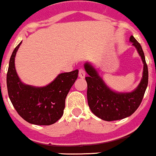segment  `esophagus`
Returning <instances> with one entry per match:
<instances>
[{"label": "esophagus", "mask_w": 156, "mask_h": 156, "mask_svg": "<svg viewBox=\"0 0 156 156\" xmlns=\"http://www.w3.org/2000/svg\"><path fill=\"white\" fill-rule=\"evenodd\" d=\"M79 76L80 78H84L86 76V71L83 68H80L79 70Z\"/></svg>", "instance_id": "obj_1"}]
</instances>
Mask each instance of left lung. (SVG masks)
<instances>
[{"mask_svg":"<svg viewBox=\"0 0 156 156\" xmlns=\"http://www.w3.org/2000/svg\"><path fill=\"white\" fill-rule=\"evenodd\" d=\"M130 41L136 47L143 62V78L138 87L132 92H113L106 86L92 65L89 63L84 65L85 70L89 74L86 77L88 105L92 113L104 121H117L133 115L141 104L148 86L149 72L143 48L133 35L130 36Z\"/></svg>","mask_w":156,"mask_h":156,"instance_id":"8db88e82","label":"left lung"}]
</instances>
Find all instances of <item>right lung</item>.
<instances>
[{"label":"right lung","mask_w":156,"mask_h":156,"mask_svg":"<svg viewBox=\"0 0 156 156\" xmlns=\"http://www.w3.org/2000/svg\"><path fill=\"white\" fill-rule=\"evenodd\" d=\"M21 42L15 48L7 74L8 95L20 116L36 125H51L62 117L65 99L78 76V70L58 75L44 87H34L20 81L14 65L15 56Z\"/></svg>","instance_id":"right-lung-1"}]
</instances>
